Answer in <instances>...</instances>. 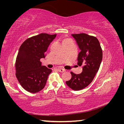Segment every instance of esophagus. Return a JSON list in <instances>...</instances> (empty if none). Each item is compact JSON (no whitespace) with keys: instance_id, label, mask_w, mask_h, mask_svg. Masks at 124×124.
I'll use <instances>...</instances> for the list:
<instances>
[{"instance_id":"esophagus-1","label":"esophagus","mask_w":124,"mask_h":124,"mask_svg":"<svg viewBox=\"0 0 124 124\" xmlns=\"http://www.w3.org/2000/svg\"><path fill=\"white\" fill-rule=\"evenodd\" d=\"M57 70H58V72H62H62H65V71H66V70H65L64 69L61 68H58Z\"/></svg>"}]
</instances>
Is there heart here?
<instances>
[{
    "label": "heart",
    "mask_w": 124,
    "mask_h": 124,
    "mask_svg": "<svg viewBox=\"0 0 124 124\" xmlns=\"http://www.w3.org/2000/svg\"><path fill=\"white\" fill-rule=\"evenodd\" d=\"M71 41L70 39H64L63 41V42H68V41Z\"/></svg>",
    "instance_id": "heart-1"
}]
</instances>
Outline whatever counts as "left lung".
<instances>
[{
  "label": "left lung",
  "mask_w": 124,
  "mask_h": 124,
  "mask_svg": "<svg viewBox=\"0 0 124 124\" xmlns=\"http://www.w3.org/2000/svg\"><path fill=\"white\" fill-rule=\"evenodd\" d=\"M80 50L78 65L82 66L83 72L76 74L70 72L72 78L66 84L73 90L78 91L91 83L99 70L102 60V50L97 38L85 33L72 34Z\"/></svg>",
  "instance_id": "1"
}]
</instances>
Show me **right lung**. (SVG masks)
Listing matches in <instances>:
<instances>
[{
	"instance_id": "add662e5",
	"label": "right lung",
	"mask_w": 124,
	"mask_h": 124,
	"mask_svg": "<svg viewBox=\"0 0 124 124\" xmlns=\"http://www.w3.org/2000/svg\"><path fill=\"white\" fill-rule=\"evenodd\" d=\"M56 37L41 33L26 39L21 45L16 60V76L26 91L37 93L45 87L52 70L42 66L40 60L45 57L46 51Z\"/></svg>"
}]
</instances>
